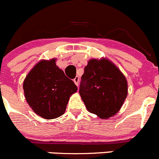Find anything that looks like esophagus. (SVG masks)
I'll use <instances>...</instances> for the list:
<instances>
[{"mask_svg":"<svg viewBox=\"0 0 159 159\" xmlns=\"http://www.w3.org/2000/svg\"><path fill=\"white\" fill-rule=\"evenodd\" d=\"M73 81L74 82H75V84H76L77 86H78V83H79V78H78V76H76L75 78H74Z\"/></svg>","mask_w":159,"mask_h":159,"instance_id":"esophagus-1","label":"esophagus"}]
</instances>
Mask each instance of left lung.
<instances>
[{
  "label": "left lung",
  "mask_w": 159,
  "mask_h": 159,
  "mask_svg": "<svg viewBox=\"0 0 159 159\" xmlns=\"http://www.w3.org/2000/svg\"><path fill=\"white\" fill-rule=\"evenodd\" d=\"M79 93L89 111L108 118L118 113L127 97V80L108 59H91L81 76Z\"/></svg>",
  "instance_id": "1"
}]
</instances>
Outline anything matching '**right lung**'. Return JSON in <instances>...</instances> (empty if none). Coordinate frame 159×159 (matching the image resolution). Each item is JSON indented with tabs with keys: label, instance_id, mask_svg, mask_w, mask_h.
<instances>
[{
	"label": "right lung",
	"instance_id": "obj_1",
	"mask_svg": "<svg viewBox=\"0 0 159 159\" xmlns=\"http://www.w3.org/2000/svg\"><path fill=\"white\" fill-rule=\"evenodd\" d=\"M56 59L41 60L30 70L23 84L27 102L38 115L54 119L65 113L78 88L56 65Z\"/></svg>",
	"mask_w": 159,
	"mask_h": 159
}]
</instances>
